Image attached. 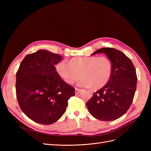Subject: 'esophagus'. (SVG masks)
I'll return each instance as SVG.
<instances>
[{"label":"esophagus","instance_id":"1","mask_svg":"<svg viewBox=\"0 0 151 151\" xmlns=\"http://www.w3.org/2000/svg\"><path fill=\"white\" fill-rule=\"evenodd\" d=\"M81 89H79V88H76L75 89V93L76 94H78L80 91H81Z\"/></svg>","mask_w":151,"mask_h":151}]
</instances>
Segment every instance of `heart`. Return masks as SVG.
<instances>
[{"instance_id":"heart-1","label":"heart","mask_w":151,"mask_h":151,"mask_svg":"<svg viewBox=\"0 0 151 151\" xmlns=\"http://www.w3.org/2000/svg\"><path fill=\"white\" fill-rule=\"evenodd\" d=\"M55 70L66 83L72 84L78 79V85L98 89L106 85L113 73L111 60L105 56L83 57L71 58L69 62L60 61L55 65Z\"/></svg>"}]
</instances>
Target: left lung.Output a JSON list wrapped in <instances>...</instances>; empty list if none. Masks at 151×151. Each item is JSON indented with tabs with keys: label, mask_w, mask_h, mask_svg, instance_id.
Instances as JSON below:
<instances>
[{
	"label": "left lung",
	"mask_w": 151,
	"mask_h": 151,
	"mask_svg": "<svg viewBox=\"0 0 151 151\" xmlns=\"http://www.w3.org/2000/svg\"><path fill=\"white\" fill-rule=\"evenodd\" d=\"M104 53L112 62L113 73L108 83L86 103L89 113L101 121H112L127 111L137 88L135 68L130 59L120 50L103 48L92 55Z\"/></svg>",
	"instance_id": "left-lung-1"
}]
</instances>
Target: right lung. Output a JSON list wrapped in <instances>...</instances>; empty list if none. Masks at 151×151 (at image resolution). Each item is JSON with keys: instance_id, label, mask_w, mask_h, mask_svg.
I'll return each instance as SVG.
<instances>
[{"instance_id": "right-lung-1", "label": "right lung", "mask_w": 151, "mask_h": 151, "mask_svg": "<svg viewBox=\"0 0 151 151\" xmlns=\"http://www.w3.org/2000/svg\"><path fill=\"white\" fill-rule=\"evenodd\" d=\"M62 56L45 50L28 54L16 72L19 107L33 121L43 125L57 122L66 111L75 89L58 75L55 65Z\"/></svg>"}]
</instances>
